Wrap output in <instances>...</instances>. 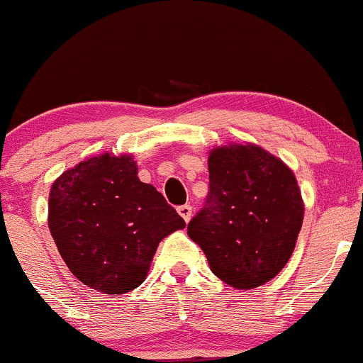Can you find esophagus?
<instances>
[{"label": "esophagus", "mask_w": 363, "mask_h": 363, "mask_svg": "<svg viewBox=\"0 0 363 363\" xmlns=\"http://www.w3.org/2000/svg\"><path fill=\"white\" fill-rule=\"evenodd\" d=\"M178 214H180V216L183 218V220H185L186 223H189L190 218H192V208H190L189 204L180 206V208H178Z\"/></svg>", "instance_id": "esophagus-1"}]
</instances>
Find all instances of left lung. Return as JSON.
<instances>
[{"instance_id":"8db88e82","label":"left lung","mask_w":363,"mask_h":363,"mask_svg":"<svg viewBox=\"0 0 363 363\" xmlns=\"http://www.w3.org/2000/svg\"><path fill=\"white\" fill-rule=\"evenodd\" d=\"M209 192L190 220L211 272L235 289H255L286 267L303 225L301 192L294 173L252 143L209 152Z\"/></svg>"}]
</instances>
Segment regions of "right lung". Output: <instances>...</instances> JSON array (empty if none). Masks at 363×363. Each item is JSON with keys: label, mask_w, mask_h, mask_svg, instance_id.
Wrapping results in <instances>:
<instances>
[{"label": "right lung", "mask_w": 363, "mask_h": 363, "mask_svg": "<svg viewBox=\"0 0 363 363\" xmlns=\"http://www.w3.org/2000/svg\"><path fill=\"white\" fill-rule=\"evenodd\" d=\"M48 227L76 279L118 296L145 280L159 242L185 221L155 186L138 180L131 155L107 152L57 178Z\"/></svg>", "instance_id": "right-lung-1"}]
</instances>
